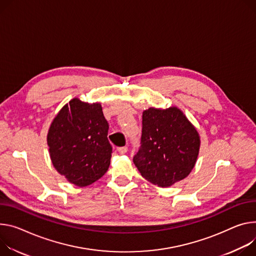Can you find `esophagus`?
Wrapping results in <instances>:
<instances>
[{"label":"esophagus","instance_id":"34e87169","mask_svg":"<svg viewBox=\"0 0 256 256\" xmlns=\"http://www.w3.org/2000/svg\"><path fill=\"white\" fill-rule=\"evenodd\" d=\"M128 147L126 146H124V147H120L118 149V151L120 153V154H126V152H128Z\"/></svg>","mask_w":256,"mask_h":256}]
</instances>
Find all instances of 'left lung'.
I'll return each instance as SVG.
<instances>
[{
  "label": "left lung",
  "instance_id": "left-lung-1",
  "mask_svg": "<svg viewBox=\"0 0 256 256\" xmlns=\"http://www.w3.org/2000/svg\"><path fill=\"white\" fill-rule=\"evenodd\" d=\"M141 146L132 160L143 178L166 188L193 170L200 138L195 128L176 108L143 112Z\"/></svg>",
  "mask_w": 256,
  "mask_h": 256
}]
</instances>
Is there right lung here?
Wrapping results in <instances>:
<instances>
[{
    "label": "right lung",
    "mask_w": 256,
    "mask_h": 256,
    "mask_svg": "<svg viewBox=\"0 0 256 256\" xmlns=\"http://www.w3.org/2000/svg\"><path fill=\"white\" fill-rule=\"evenodd\" d=\"M108 130L99 103L88 104L76 98L66 104L53 120L47 136L57 172L78 187L102 178L112 154Z\"/></svg>",
    "instance_id": "right-lung-1"
}]
</instances>
